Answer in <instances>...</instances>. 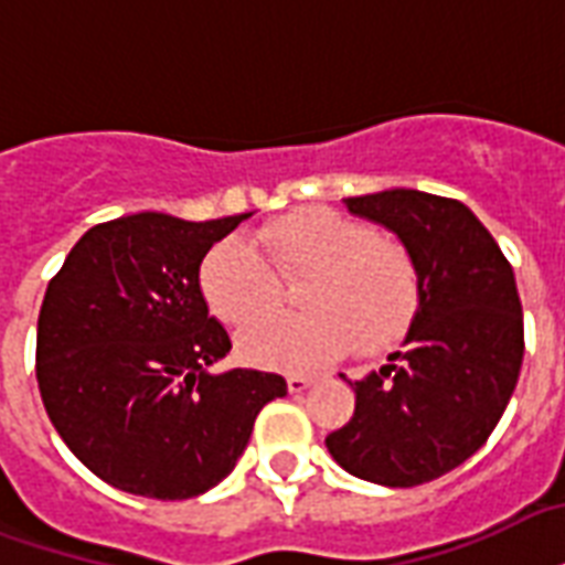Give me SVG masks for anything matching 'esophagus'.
<instances>
[{
	"mask_svg": "<svg viewBox=\"0 0 565 565\" xmlns=\"http://www.w3.org/2000/svg\"><path fill=\"white\" fill-rule=\"evenodd\" d=\"M311 385H313L311 376H299V373L287 376V391H290V394H305Z\"/></svg>",
	"mask_w": 565,
	"mask_h": 565,
	"instance_id": "34e87169",
	"label": "esophagus"
}]
</instances>
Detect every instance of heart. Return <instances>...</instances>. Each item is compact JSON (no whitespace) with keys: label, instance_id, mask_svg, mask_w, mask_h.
Here are the masks:
<instances>
[{"label":"heart","instance_id":"1","mask_svg":"<svg viewBox=\"0 0 565 565\" xmlns=\"http://www.w3.org/2000/svg\"><path fill=\"white\" fill-rule=\"evenodd\" d=\"M257 248L222 239L198 266L206 308L225 326H248L281 301V281H299L305 313L257 322L239 338L243 359L281 370L331 364L352 347L361 355L406 338L420 311V269L406 245L367 222L308 206L257 231Z\"/></svg>","mask_w":565,"mask_h":565}]
</instances>
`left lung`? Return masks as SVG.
<instances>
[{"instance_id": "8db88e82", "label": "left lung", "mask_w": 565, "mask_h": 565, "mask_svg": "<svg viewBox=\"0 0 565 565\" xmlns=\"http://www.w3.org/2000/svg\"><path fill=\"white\" fill-rule=\"evenodd\" d=\"M343 204L403 239L424 296L403 350L350 382L355 415L326 447L370 483H429L486 445L515 391L524 359L515 275L462 201L391 189Z\"/></svg>"}]
</instances>
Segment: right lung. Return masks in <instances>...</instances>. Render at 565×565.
Segmentation results:
<instances>
[{
    "mask_svg": "<svg viewBox=\"0 0 565 565\" xmlns=\"http://www.w3.org/2000/svg\"><path fill=\"white\" fill-rule=\"evenodd\" d=\"M248 213L213 222L136 213L94 225L43 296L34 373L55 433L120 492L186 501L234 471L278 373L210 364L231 338L198 266Z\"/></svg>",
    "mask_w": 565,
    "mask_h": 565,
    "instance_id": "obj_1",
    "label": "right lung"
}]
</instances>
